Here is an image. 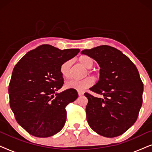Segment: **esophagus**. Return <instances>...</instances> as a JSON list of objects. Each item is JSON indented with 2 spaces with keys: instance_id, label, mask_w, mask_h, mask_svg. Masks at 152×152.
Instances as JSON below:
<instances>
[{
  "instance_id": "esophagus-1",
  "label": "esophagus",
  "mask_w": 152,
  "mask_h": 152,
  "mask_svg": "<svg viewBox=\"0 0 152 152\" xmlns=\"http://www.w3.org/2000/svg\"><path fill=\"white\" fill-rule=\"evenodd\" d=\"M78 95L80 96H82V95H84V92H82V91H78Z\"/></svg>"
}]
</instances>
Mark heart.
Masks as SVG:
<instances>
[{"mask_svg": "<svg viewBox=\"0 0 152 152\" xmlns=\"http://www.w3.org/2000/svg\"><path fill=\"white\" fill-rule=\"evenodd\" d=\"M80 63L84 66L85 68L91 69L94 65V61L92 58L86 55H83L79 58ZM72 61L71 60H67L61 64L60 66V73L61 75L66 78H68L70 76V69H71ZM88 73H93L92 70H88ZM85 75H87L86 73ZM94 79L92 77H86L81 80H70L66 81L65 83V87L68 89H75L77 91H84L85 89L89 88L94 84Z\"/></svg>", "mask_w": 152, "mask_h": 152, "instance_id": "heart-1", "label": "heart"}]
</instances>
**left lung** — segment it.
<instances>
[{
	"instance_id": "8db88e82",
	"label": "left lung",
	"mask_w": 152,
	"mask_h": 152,
	"mask_svg": "<svg viewBox=\"0 0 152 152\" xmlns=\"http://www.w3.org/2000/svg\"><path fill=\"white\" fill-rule=\"evenodd\" d=\"M81 53L95 59L101 68L98 82L90 90L104 97L84 93L88 101L86 113L89 126L107 138L123 134L136 122L142 104L143 83L136 66L121 51L109 45Z\"/></svg>"
}]
</instances>
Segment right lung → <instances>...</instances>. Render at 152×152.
<instances>
[{
  "label": "right lung",
  "instance_id": "right-lung-1",
  "mask_svg": "<svg viewBox=\"0 0 152 152\" xmlns=\"http://www.w3.org/2000/svg\"><path fill=\"white\" fill-rule=\"evenodd\" d=\"M79 52L41 45L14 66L8 88L10 106L18 123L32 136L47 138L64 127L66 106L78 93L75 89L56 93L64 83L59 68Z\"/></svg>",
  "mask_w": 152,
  "mask_h": 152
}]
</instances>
